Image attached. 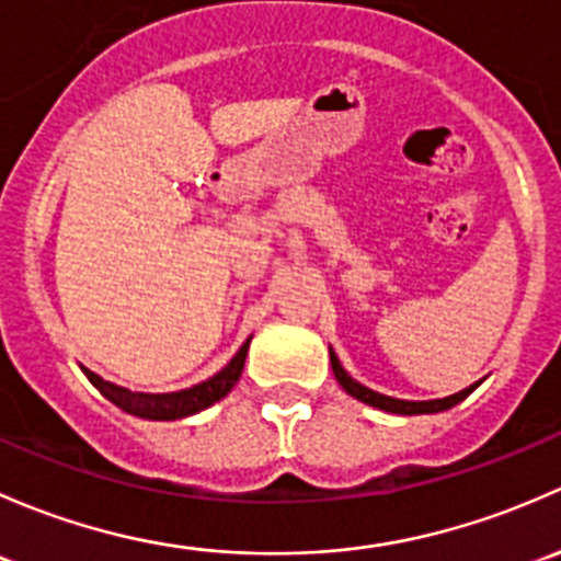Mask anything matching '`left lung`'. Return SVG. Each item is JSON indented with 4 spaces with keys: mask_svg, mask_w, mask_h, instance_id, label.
Segmentation results:
<instances>
[{
    "mask_svg": "<svg viewBox=\"0 0 561 561\" xmlns=\"http://www.w3.org/2000/svg\"><path fill=\"white\" fill-rule=\"evenodd\" d=\"M329 362H332V369H334V378H337V383L343 386L345 391H348L354 400L365 402V405H373L378 410H386V413H400V415H421V413H440V410H448L454 405H459L461 400H467V397L472 394V391L478 389V383L467 386V389L456 391L451 397H443V400H426V402H410V400H397V397H386V394H378V391L367 389V386H362L359 380L351 378L348 373H345L343 365H340L337 354H334L332 348H329Z\"/></svg>",
    "mask_w": 561,
    "mask_h": 561,
    "instance_id": "1",
    "label": "left lung"
}]
</instances>
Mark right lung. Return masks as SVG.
I'll use <instances>...</instances> for the list:
<instances>
[{
  "mask_svg": "<svg viewBox=\"0 0 561 561\" xmlns=\"http://www.w3.org/2000/svg\"><path fill=\"white\" fill-rule=\"evenodd\" d=\"M248 345H251V337L242 343V348L232 356L227 367L221 373H216L213 378L202 380V383L192 386V389L183 391H170V394H146V391H131L124 389V386H115L110 380H102L100 375L91 373V369L83 367L85 378L107 397L113 405H118L121 410L131 415H140V419H151V421H175V419H186V415L199 413V410L210 408L213 402L224 400L229 391L234 389V383L240 380L242 367H245V356H248Z\"/></svg>",
  "mask_w": 561,
  "mask_h": 561,
  "instance_id": "obj_1",
  "label": "right lung"
}]
</instances>
